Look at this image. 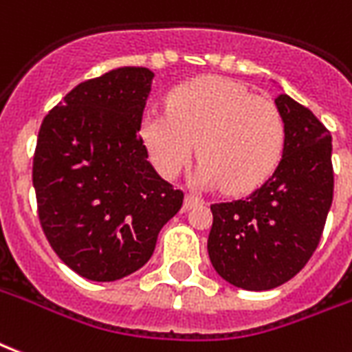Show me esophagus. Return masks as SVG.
<instances>
[{
	"mask_svg": "<svg viewBox=\"0 0 352 352\" xmlns=\"http://www.w3.org/2000/svg\"><path fill=\"white\" fill-rule=\"evenodd\" d=\"M201 203V199H197L196 196H192V194H186L184 196V209H192V207H196V205H199Z\"/></svg>",
	"mask_w": 352,
	"mask_h": 352,
	"instance_id": "obj_1",
	"label": "esophagus"
}]
</instances>
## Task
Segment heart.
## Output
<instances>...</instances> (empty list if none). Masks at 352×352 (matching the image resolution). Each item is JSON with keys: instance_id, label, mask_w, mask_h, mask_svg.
Returning <instances> with one entry per match:
<instances>
[{"instance_id": "b5f03b06", "label": "heart", "mask_w": 352, "mask_h": 352, "mask_svg": "<svg viewBox=\"0 0 352 352\" xmlns=\"http://www.w3.org/2000/svg\"><path fill=\"white\" fill-rule=\"evenodd\" d=\"M140 138L166 179H175L196 149L197 184L244 194L261 186L282 162L285 123L267 96L252 95L228 78L203 76L177 85L168 95V111H145Z\"/></svg>"}]
</instances>
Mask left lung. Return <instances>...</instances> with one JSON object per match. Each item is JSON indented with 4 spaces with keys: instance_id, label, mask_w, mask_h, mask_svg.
I'll use <instances>...</instances> for the list:
<instances>
[{
    "instance_id": "1",
    "label": "left lung",
    "mask_w": 352,
    "mask_h": 352,
    "mask_svg": "<svg viewBox=\"0 0 352 352\" xmlns=\"http://www.w3.org/2000/svg\"><path fill=\"white\" fill-rule=\"evenodd\" d=\"M274 102L285 123L278 169L248 197L210 205V263L226 282L246 291L274 289L304 269L334 196L327 126L289 95Z\"/></svg>"
}]
</instances>
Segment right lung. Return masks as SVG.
Wrapping results in <instances>:
<instances>
[{
	"label": "right lung",
	"mask_w": 352,
	"mask_h": 352,
	"mask_svg": "<svg viewBox=\"0 0 352 352\" xmlns=\"http://www.w3.org/2000/svg\"><path fill=\"white\" fill-rule=\"evenodd\" d=\"M153 76L121 67L82 82L38 130V220L59 259L93 282L142 269L183 207L184 194L156 173L140 138Z\"/></svg>",
	"instance_id": "add662e5"
}]
</instances>
